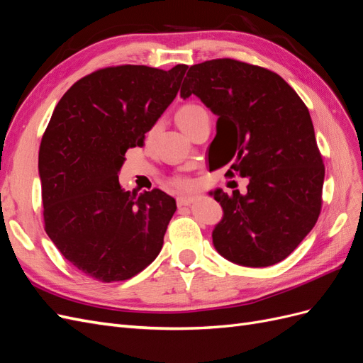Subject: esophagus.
Here are the masks:
<instances>
[{
  "mask_svg": "<svg viewBox=\"0 0 363 363\" xmlns=\"http://www.w3.org/2000/svg\"><path fill=\"white\" fill-rule=\"evenodd\" d=\"M194 201H195L194 195H180V196H177V204L179 206H188Z\"/></svg>",
  "mask_w": 363,
  "mask_h": 363,
  "instance_id": "obj_1",
  "label": "esophagus"
}]
</instances>
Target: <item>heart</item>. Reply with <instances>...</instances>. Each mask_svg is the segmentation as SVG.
<instances>
[{
    "mask_svg": "<svg viewBox=\"0 0 363 363\" xmlns=\"http://www.w3.org/2000/svg\"><path fill=\"white\" fill-rule=\"evenodd\" d=\"M201 112H204V108H201L200 106H194V104H188V106H183L180 111L175 115V121H177V124L180 125V128L183 131H186L189 128V125L194 123V119L199 116ZM175 184L179 186V188H188L191 184L186 179H177L175 180Z\"/></svg>",
    "mask_w": 363,
    "mask_h": 363,
    "instance_id": "heart-1",
    "label": "heart"
}]
</instances>
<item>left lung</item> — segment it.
<instances>
[{
  "label": "left lung",
  "instance_id": "left-lung-1",
  "mask_svg": "<svg viewBox=\"0 0 363 363\" xmlns=\"http://www.w3.org/2000/svg\"><path fill=\"white\" fill-rule=\"evenodd\" d=\"M218 116L208 168L248 179L247 192H211L223 207L213 247L227 260L263 268L286 259L321 212L324 163L301 98L269 69L233 59L189 68L180 96Z\"/></svg>",
  "mask_w": 363,
  "mask_h": 363
}]
</instances>
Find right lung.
<instances>
[{
    "instance_id": "add662e5",
    "label": "right lung",
    "mask_w": 363,
    "mask_h": 363,
    "mask_svg": "<svg viewBox=\"0 0 363 363\" xmlns=\"http://www.w3.org/2000/svg\"><path fill=\"white\" fill-rule=\"evenodd\" d=\"M186 65L104 68L74 83L39 148L45 232L71 265L104 283L136 276L157 257L175 212L160 189L125 192L118 174L144 145L180 89Z\"/></svg>"
}]
</instances>
